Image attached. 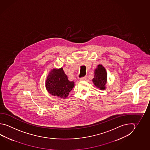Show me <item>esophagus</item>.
<instances>
[{"instance_id":"esophagus-1","label":"esophagus","mask_w":150,"mask_h":150,"mask_svg":"<svg viewBox=\"0 0 150 150\" xmlns=\"http://www.w3.org/2000/svg\"><path fill=\"white\" fill-rule=\"evenodd\" d=\"M86 79V77L84 76L83 77H82V78H81V79H79V81H85Z\"/></svg>"}]
</instances>
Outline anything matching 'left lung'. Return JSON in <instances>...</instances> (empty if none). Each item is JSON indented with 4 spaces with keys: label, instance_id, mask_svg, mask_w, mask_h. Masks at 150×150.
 Here are the masks:
<instances>
[{
    "label": "left lung",
    "instance_id": "left-lung-1",
    "mask_svg": "<svg viewBox=\"0 0 150 150\" xmlns=\"http://www.w3.org/2000/svg\"><path fill=\"white\" fill-rule=\"evenodd\" d=\"M92 82L96 88L101 90H105L107 83V73L105 68L101 64L98 65L94 70V78Z\"/></svg>",
    "mask_w": 150,
    "mask_h": 150
}]
</instances>
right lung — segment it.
<instances>
[{
    "label": "right lung",
    "mask_w": 150,
    "mask_h": 150,
    "mask_svg": "<svg viewBox=\"0 0 150 150\" xmlns=\"http://www.w3.org/2000/svg\"><path fill=\"white\" fill-rule=\"evenodd\" d=\"M45 86L52 96L66 99L74 86V82L68 79L63 68H53L45 80Z\"/></svg>",
    "instance_id": "obj_1"
}]
</instances>
